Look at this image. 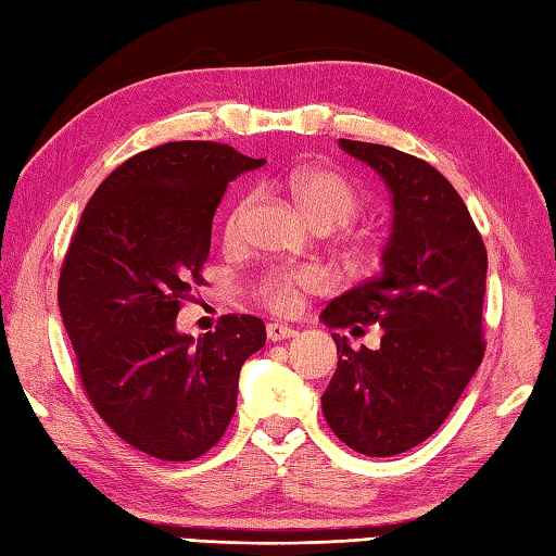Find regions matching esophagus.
I'll return each mask as SVG.
<instances>
[{
	"label": "esophagus",
	"instance_id": "esophagus-1",
	"mask_svg": "<svg viewBox=\"0 0 556 556\" xmlns=\"http://www.w3.org/2000/svg\"><path fill=\"white\" fill-rule=\"evenodd\" d=\"M298 333V329L295 327H288V324H278V321H274V324H268L266 327V337H268V341H282V339H292Z\"/></svg>",
	"mask_w": 556,
	"mask_h": 556
}]
</instances>
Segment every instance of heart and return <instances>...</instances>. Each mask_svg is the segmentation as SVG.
<instances>
[{"label":"heart","mask_w":556,"mask_h":556,"mask_svg":"<svg viewBox=\"0 0 556 556\" xmlns=\"http://www.w3.org/2000/svg\"><path fill=\"white\" fill-rule=\"evenodd\" d=\"M292 201L307 215L314 227L337 229L353 223L361 211V195L343 179L341 174L329 169H298L286 179ZM251 207V198H244L232 215L227 217L225 237L227 242H237L242 235L244 217ZM324 278L317 268L276 270L261 282V300L276 312H292L300 305V295L309 290H319Z\"/></svg>","instance_id":"heart-1"}]
</instances>
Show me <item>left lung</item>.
Listing matches in <instances>:
<instances>
[{
  "label": "left lung",
  "mask_w": 556,
  "mask_h": 556,
  "mask_svg": "<svg viewBox=\"0 0 556 556\" xmlns=\"http://www.w3.org/2000/svg\"><path fill=\"white\" fill-rule=\"evenodd\" d=\"M339 148L382 176L392 227L380 276L331 300L319 317L329 329H382L375 351H353L331 333L339 363L321 412L355 453L390 457L441 428L484 358L486 249L465 201L431 164L384 144Z\"/></svg>",
  "instance_id": "obj_1"
}]
</instances>
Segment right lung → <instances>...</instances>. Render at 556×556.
<instances>
[{"label": "right lung", "mask_w": 556, "mask_h": 556, "mask_svg": "<svg viewBox=\"0 0 556 556\" xmlns=\"http://www.w3.org/2000/svg\"><path fill=\"white\" fill-rule=\"evenodd\" d=\"M264 164L229 144H160L97 188L72 237L58 302L84 390L125 443L156 459L186 463L223 438L239 370L266 343L251 314H227L198 339L176 327L227 184Z\"/></svg>", "instance_id": "right-lung-1"}]
</instances>
